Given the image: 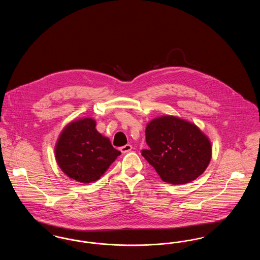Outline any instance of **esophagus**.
<instances>
[{
    "label": "esophagus",
    "instance_id": "34e87169",
    "mask_svg": "<svg viewBox=\"0 0 260 260\" xmlns=\"http://www.w3.org/2000/svg\"><path fill=\"white\" fill-rule=\"evenodd\" d=\"M132 149H133V146H132L131 144H126V145H124L123 147H121L120 150H121V152H122L123 154H125V153L131 152V151H132Z\"/></svg>",
    "mask_w": 260,
    "mask_h": 260
}]
</instances>
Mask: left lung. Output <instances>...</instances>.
I'll return each mask as SVG.
<instances>
[{
	"label": "left lung",
	"mask_w": 260,
	"mask_h": 260,
	"mask_svg": "<svg viewBox=\"0 0 260 260\" xmlns=\"http://www.w3.org/2000/svg\"><path fill=\"white\" fill-rule=\"evenodd\" d=\"M148 149L141 155L162 181L185 184L195 180L210 164V140L197 125L173 116L152 120L145 131Z\"/></svg>",
	"instance_id": "8db88e82"
}]
</instances>
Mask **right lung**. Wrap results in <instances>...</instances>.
Wrapping results in <instances>:
<instances>
[{"instance_id":"1","label":"right lung","mask_w":260,"mask_h":260,"mask_svg":"<svg viewBox=\"0 0 260 260\" xmlns=\"http://www.w3.org/2000/svg\"><path fill=\"white\" fill-rule=\"evenodd\" d=\"M86 118L72 122L62 131L55 146V159L62 172L82 183H90L109 169L121 152Z\"/></svg>"}]
</instances>
